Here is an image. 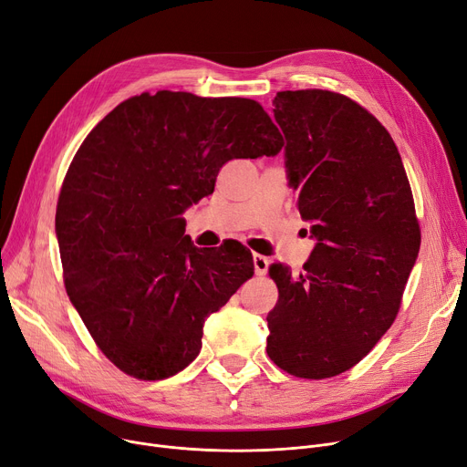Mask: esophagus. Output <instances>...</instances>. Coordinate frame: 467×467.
<instances>
[{
    "instance_id": "34e87169",
    "label": "esophagus",
    "mask_w": 467,
    "mask_h": 467,
    "mask_svg": "<svg viewBox=\"0 0 467 467\" xmlns=\"http://www.w3.org/2000/svg\"><path fill=\"white\" fill-rule=\"evenodd\" d=\"M268 265H271V261H268V257H265V255H261V254H254V268H255V275H257V276H265V275H266Z\"/></svg>"
}]
</instances>
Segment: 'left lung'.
Returning a JSON list of instances; mask_svg holds the SVG:
<instances>
[{
    "label": "left lung",
    "instance_id": "obj_1",
    "mask_svg": "<svg viewBox=\"0 0 467 467\" xmlns=\"http://www.w3.org/2000/svg\"><path fill=\"white\" fill-rule=\"evenodd\" d=\"M287 185L316 240L305 271L273 265L278 303L266 354L301 379H329L371 352L394 324L420 229L398 147L380 122L329 90L273 100Z\"/></svg>",
    "mask_w": 467,
    "mask_h": 467
}]
</instances>
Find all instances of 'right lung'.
<instances>
[{"mask_svg":"<svg viewBox=\"0 0 467 467\" xmlns=\"http://www.w3.org/2000/svg\"><path fill=\"white\" fill-rule=\"evenodd\" d=\"M248 98L159 90L119 104L67 170L57 238L71 305L108 359L162 380L199 356L206 317L254 275L242 244L192 246L183 212L213 192L233 159L282 150Z\"/></svg>","mask_w":467,"mask_h":467,"instance_id":"right-lung-1","label":"right lung"}]
</instances>
